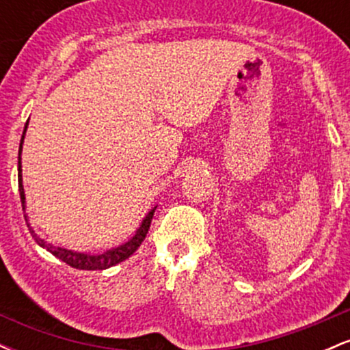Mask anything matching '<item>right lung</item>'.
<instances>
[{
  "label": "right lung",
  "instance_id": "1",
  "mask_svg": "<svg viewBox=\"0 0 350 350\" xmlns=\"http://www.w3.org/2000/svg\"><path fill=\"white\" fill-rule=\"evenodd\" d=\"M26 128H27V122H26V126H24V131H23V136H21V143H19V158H18V183H19V196H21L23 211H24V207H26V206H24V202H26V198H24L23 174H21V171H23L21 170V151H23L24 135H26ZM154 208H152L150 214L144 217V220L142 222V226H139L138 230H136L133 239H130L126 243L120 245V247L111 248V250L102 253V255H87V253H77V252H72V250H66V248L54 247V245L44 242L42 239H39V237L34 234L33 228H29V232H31V235L34 237L36 242L41 245L42 248L49 250L52 255L57 256V258L62 260L64 263L70 265L72 268H77V270H105V268H110V267H113V265L123 262V260H126L128 256L133 255V253L138 250V247L142 245L144 237H146V234H148V230H150L152 215H154ZM26 217L27 215H24V219H26Z\"/></svg>",
  "mask_w": 350,
  "mask_h": 350
}]
</instances>
